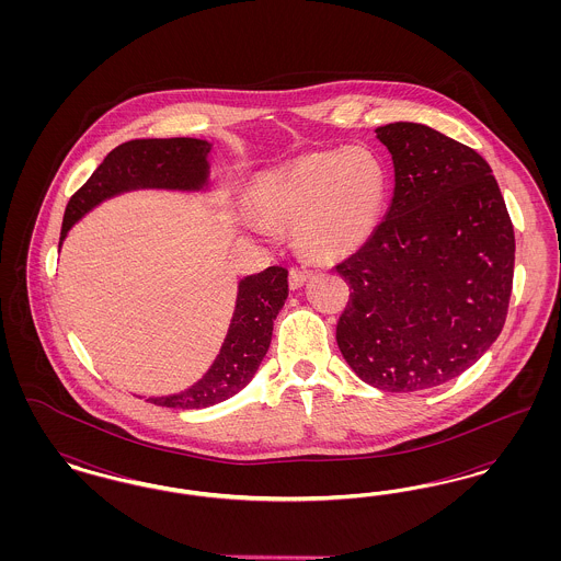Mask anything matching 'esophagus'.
I'll return each instance as SVG.
<instances>
[{"mask_svg":"<svg viewBox=\"0 0 561 561\" xmlns=\"http://www.w3.org/2000/svg\"><path fill=\"white\" fill-rule=\"evenodd\" d=\"M309 277H311V271H307V268H290V277H288V279H290V288H293V290L300 288Z\"/></svg>","mask_w":561,"mask_h":561,"instance_id":"esophagus-1","label":"esophagus"}]
</instances>
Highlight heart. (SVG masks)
Here are the masks:
<instances>
[{
    "mask_svg": "<svg viewBox=\"0 0 561 561\" xmlns=\"http://www.w3.org/2000/svg\"><path fill=\"white\" fill-rule=\"evenodd\" d=\"M389 174L366 147L318 151L268 170L252 185L259 214L275 225H294L298 250L313 261H339L373 236L387 202ZM268 233V225L252 220Z\"/></svg>",
    "mask_w": 561,
    "mask_h": 561,
    "instance_id": "b5f03b06",
    "label": "heart"
}]
</instances>
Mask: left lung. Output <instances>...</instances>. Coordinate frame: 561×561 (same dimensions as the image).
Here are the masks:
<instances>
[{
  "instance_id": "1",
  "label": "left lung",
  "mask_w": 561,
  "mask_h": 561,
  "mask_svg": "<svg viewBox=\"0 0 561 561\" xmlns=\"http://www.w3.org/2000/svg\"><path fill=\"white\" fill-rule=\"evenodd\" d=\"M376 134L396 193L368 241L334 265L351 290L336 343L364 382L410 393L453 380L499 339L515 233L478 151L412 122Z\"/></svg>"
}]
</instances>
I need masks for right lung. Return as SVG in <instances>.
<instances>
[{
	"mask_svg": "<svg viewBox=\"0 0 561 561\" xmlns=\"http://www.w3.org/2000/svg\"><path fill=\"white\" fill-rule=\"evenodd\" d=\"M210 145L197 138H136L115 147L69 199L60 240L83 214L115 193L136 187L195 188L208 179ZM288 296V268L273 265L240 282L236 313L213 368L187 391L151 398L165 408L195 410L233 398L267 355L277 318Z\"/></svg>",
	"mask_w": 561,
	"mask_h": 561,
	"instance_id": "right-lung-1",
	"label": "right lung"
}]
</instances>
